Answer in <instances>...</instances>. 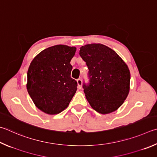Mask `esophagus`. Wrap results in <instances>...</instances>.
I'll list each match as a JSON object with an SVG mask.
<instances>
[{"label": "esophagus", "mask_w": 157, "mask_h": 157, "mask_svg": "<svg viewBox=\"0 0 157 157\" xmlns=\"http://www.w3.org/2000/svg\"><path fill=\"white\" fill-rule=\"evenodd\" d=\"M77 83H78V87L79 89H80L82 88V81L81 79H77Z\"/></svg>", "instance_id": "34e87169"}]
</instances>
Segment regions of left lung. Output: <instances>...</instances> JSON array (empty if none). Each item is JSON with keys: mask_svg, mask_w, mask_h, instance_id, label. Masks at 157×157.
Segmentation results:
<instances>
[{"mask_svg": "<svg viewBox=\"0 0 157 157\" xmlns=\"http://www.w3.org/2000/svg\"><path fill=\"white\" fill-rule=\"evenodd\" d=\"M79 55L89 69L90 83L83 87L90 106L102 115L117 110L130 88V73L126 62L115 51L99 43L82 46Z\"/></svg>", "mask_w": 157, "mask_h": 157, "instance_id": "1", "label": "left lung"}]
</instances>
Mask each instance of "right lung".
I'll use <instances>...</instances> for the list:
<instances>
[{
    "label": "right lung",
    "instance_id": "add662e5",
    "mask_svg": "<svg viewBox=\"0 0 157 157\" xmlns=\"http://www.w3.org/2000/svg\"><path fill=\"white\" fill-rule=\"evenodd\" d=\"M76 47L58 44L42 51L27 71V90L35 106L48 115H57L69 106L77 90L71 78V59Z\"/></svg>",
    "mask_w": 157,
    "mask_h": 157
}]
</instances>
